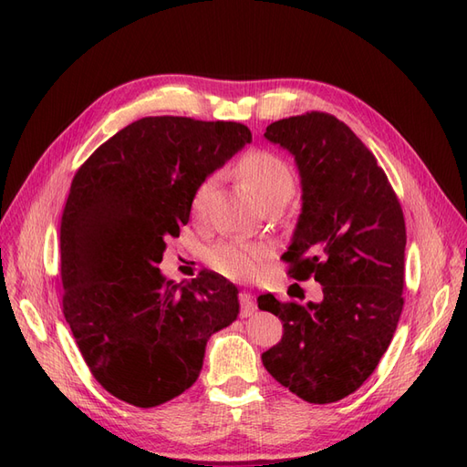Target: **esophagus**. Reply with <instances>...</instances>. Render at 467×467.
I'll use <instances>...</instances> for the list:
<instances>
[{
  "label": "esophagus",
  "instance_id": "obj_1",
  "mask_svg": "<svg viewBox=\"0 0 467 467\" xmlns=\"http://www.w3.org/2000/svg\"><path fill=\"white\" fill-rule=\"evenodd\" d=\"M238 301H241L243 317H250L252 313L256 311V301H254V296H252V293L241 291V293H238Z\"/></svg>",
  "mask_w": 467,
  "mask_h": 467
}]
</instances>
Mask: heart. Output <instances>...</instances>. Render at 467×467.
I'll return each mask as SVG.
<instances>
[{"mask_svg":"<svg viewBox=\"0 0 467 467\" xmlns=\"http://www.w3.org/2000/svg\"><path fill=\"white\" fill-rule=\"evenodd\" d=\"M238 174L246 182L250 192L258 199L260 207L272 203H287L296 192V178L291 168L282 158L268 150H252L238 160ZM217 185V176L211 174L199 182L192 197L193 215H203L209 197ZM268 260V250L258 244L241 241H226L207 250V262L226 277L250 279L254 277L264 262Z\"/></svg>","mask_w":467,"mask_h":467,"instance_id":"obj_1","label":"heart"}]
</instances>
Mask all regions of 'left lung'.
Wrapping results in <instances>:
<instances>
[{
  "label": "left lung",
  "mask_w": 467,
  "mask_h": 467,
  "mask_svg": "<svg viewBox=\"0 0 467 467\" xmlns=\"http://www.w3.org/2000/svg\"><path fill=\"white\" fill-rule=\"evenodd\" d=\"M264 137L296 156L303 207L284 262L287 274L323 285V301L258 297L284 323L262 354L272 378L303 401L354 393L391 344L403 311L405 217L376 156L335 115L279 119Z\"/></svg>",
  "instance_id": "1"
}]
</instances>
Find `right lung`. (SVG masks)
Returning <instances> with one entry per match:
<instances>
[{
	"mask_svg": "<svg viewBox=\"0 0 467 467\" xmlns=\"http://www.w3.org/2000/svg\"><path fill=\"white\" fill-rule=\"evenodd\" d=\"M250 140L241 123L144 117L76 171L60 223L62 311L91 376L129 405L190 389L207 340L238 315L229 279L203 270L182 285L158 264L199 182Z\"/></svg>",
	"mask_w": 467,
	"mask_h": 467,
	"instance_id": "add662e5",
	"label": "right lung"
}]
</instances>
